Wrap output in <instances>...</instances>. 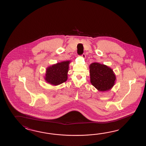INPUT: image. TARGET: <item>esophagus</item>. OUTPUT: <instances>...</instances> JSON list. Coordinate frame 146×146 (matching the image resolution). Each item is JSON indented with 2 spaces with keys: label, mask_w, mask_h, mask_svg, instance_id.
<instances>
[{
  "label": "esophagus",
  "mask_w": 146,
  "mask_h": 146,
  "mask_svg": "<svg viewBox=\"0 0 146 146\" xmlns=\"http://www.w3.org/2000/svg\"><path fill=\"white\" fill-rule=\"evenodd\" d=\"M81 56H82L83 58H86V54H85L84 53V54H82L81 55Z\"/></svg>",
  "instance_id": "34e87169"
}]
</instances>
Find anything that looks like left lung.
<instances>
[{"label": "left lung", "mask_w": 146, "mask_h": 146, "mask_svg": "<svg viewBox=\"0 0 146 146\" xmlns=\"http://www.w3.org/2000/svg\"><path fill=\"white\" fill-rule=\"evenodd\" d=\"M90 81L99 91H105L112 88L115 83V75L107 66L94 62L90 66Z\"/></svg>", "instance_id": "left-lung-1"}]
</instances>
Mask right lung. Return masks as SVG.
I'll list each match as a JSON object with an SVG mask.
<instances>
[{
	"instance_id": "1",
	"label": "right lung",
	"mask_w": 146,
	"mask_h": 146,
	"mask_svg": "<svg viewBox=\"0 0 146 146\" xmlns=\"http://www.w3.org/2000/svg\"><path fill=\"white\" fill-rule=\"evenodd\" d=\"M69 61L57 63L46 69L45 80L53 85H58L67 80Z\"/></svg>"
}]
</instances>
